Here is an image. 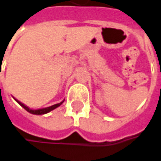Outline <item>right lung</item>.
<instances>
[{
    "label": "right lung",
    "mask_w": 161,
    "mask_h": 161,
    "mask_svg": "<svg viewBox=\"0 0 161 161\" xmlns=\"http://www.w3.org/2000/svg\"><path fill=\"white\" fill-rule=\"evenodd\" d=\"M0 89H1V85H0ZM16 100L17 101V103L19 104L21 107H23V108H25L27 112L31 113V114H38V115H39V114H47V113H49L50 111H52V110L55 109V108H58V107H60V106H61V105L63 103V101H64V100H63V101H62L61 103L55 104V105H53V106L48 107V108H41V109H37V110H32V109H30V108H28V107H26L25 104L21 103L20 101H18L17 99H16Z\"/></svg>",
    "instance_id": "obj_1"
}]
</instances>
